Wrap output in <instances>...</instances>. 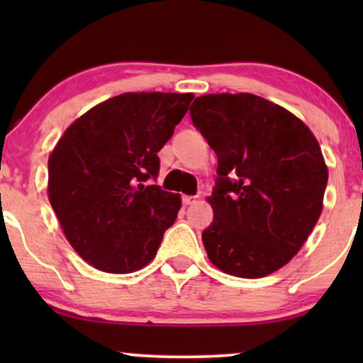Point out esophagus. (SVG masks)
<instances>
[{
    "mask_svg": "<svg viewBox=\"0 0 363 363\" xmlns=\"http://www.w3.org/2000/svg\"><path fill=\"white\" fill-rule=\"evenodd\" d=\"M198 201H199V196H184V198H182V203H184L186 206L196 205Z\"/></svg>",
    "mask_w": 363,
    "mask_h": 363,
    "instance_id": "34e87169",
    "label": "esophagus"
}]
</instances>
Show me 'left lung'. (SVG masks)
<instances>
[{"label":"left lung","mask_w":363,"mask_h":363,"mask_svg":"<svg viewBox=\"0 0 363 363\" xmlns=\"http://www.w3.org/2000/svg\"><path fill=\"white\" fill-rule=\"evenodd\" d=\"M194 126L218 157L203 232L220 272L262 278L291 261L323 211L328 165L309 128L254 94H208L191 106Z\"/></svg>","instance_id":"8db88e82"}]
</instances>
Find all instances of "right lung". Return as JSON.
<instances>
[{
    "mask_svg": "<svg viewBox=\"0 0 363 363\" xmlns=\"http://www.w3.org/2000/svg\"><path fill=\"white\" fill-rule=\"evenodd\" d=\"M193 94L126 91L74 119L49 155L48 194L83 261L126 274L155 257L181 194L147 184Z\"/></svg>",
    "mask_w": 363,
    "mask_h": 363,
    "instance_id": "add662e5",
    "label": "right lung"
}]
</instances>
